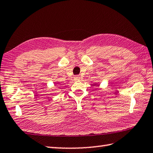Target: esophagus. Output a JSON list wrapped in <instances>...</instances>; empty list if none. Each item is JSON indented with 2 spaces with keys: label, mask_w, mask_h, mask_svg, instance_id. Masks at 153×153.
Wrapping results in <instances>:
<instances>
[{
  "label": "esophagus",
  "mask_w": 153,
  "mask_h": 153,
  "mask_svg": "<svg viewBox=\"0 0 153 153\" xmlns=\"http://www.w3.org/2000/svg\"><path fill=\"white\" fill-rule=\"evenodd\" d=\"M74 80H79L80 79V76H75L74 77Z\"/></svg>",
  "instance_id": "esophagus-1"
}]
</instances>
